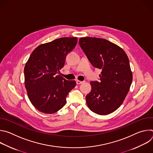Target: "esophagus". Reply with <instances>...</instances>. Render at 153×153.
Segmentation results:
<instances>
[{"instance_id":"esophagus-1","label":"esophagus","mask_w":153,"mask_h":153,"mask_svg":"<svg viewBox=\"0 0 153 153\" xmlns=\"http://www.w3.org/2000/svg\"><path fill=\"white\" fill-rule=\"evenodd\" d=\"M84 82V81H80V80H76V83L77 84V85H80V84H81V83H83Z\"/></svg>"}]
</instances>
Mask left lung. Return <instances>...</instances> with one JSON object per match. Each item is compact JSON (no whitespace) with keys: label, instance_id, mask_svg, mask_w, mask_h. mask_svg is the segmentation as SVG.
<instances>
[{"label":"left lung","instance_id":"8db88e82","mask_svg":"<svg viewBox=\"0 0 153 153\" xmlns=\"http://www.w3.org/2000/svg\"><path fill=\"white\" fill-rule=\"evenodd\" d=\"M79 43L93 66L102 70L99 82H90L86 103L97 114H110L122 105L132 83L128 57L122 48L104 39L81 37Z\"/></svg>","mask_w":153,"mask_h":153}]
</instances>
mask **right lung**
<instances>
[{
	"mask_svg": "<svg viewBox=\"0 0 153 153\" xmlns=\"http://www.w3.org/2000/svg\"><path fill=\"white\" fill-rule=\"evenodd\" d=\"M77 43V37H62L38 46L24 68L28 98L40 112L53 114L66 104V98L76 85L59 74L65 59Z\"/></svg>",
	"mask_w": 153,
	"mask_h": 153,
	"instance_id": "right-lung-1",
	"label": "right lung"
}]
</instances>
